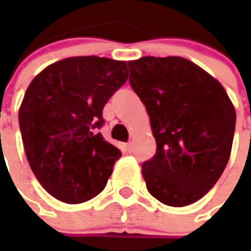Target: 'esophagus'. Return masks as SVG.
<instances>
[{
    "instance_id": "obj_1",
    "label": "esophagus",
    "mask_w": 251,
    "mask_h": 251,
    "mask_svg": "<svg viewBox=\"0 0 251 251\" xmlns=\"http://www.w3.org/2000/svg\"><path fill=\"white\" fill-rule=\"evenodd\" d=\"M126 150L128 151V152H131V151H132V144H131V142L126 144Z\"/></svg>"
}]
</instances>
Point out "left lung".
Returning a JSON list of instances; mask_svg holds the SVG:
<instances>
[{"label": "left lung", "instance_id": "1", "mask_svg": "<svg viewBox=\"0 0 251 251\" xmlns=\"http://www.w3.org/2000/svg\"><path fill=\"white\" fill-rule=\"evenodd\" d=\"M128 67L156 141V153L142 165L147 188L165 205H190L226 168L236 124L233 103L218 79L187 58L147 55Z\"/></svg>", "mask_w": 251, "mask_h": 251}]
</instances>
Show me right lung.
<instances>
[{
  "label": "right lung",
  "mask_w": 251,
  "mask_h": 251,
  "mask_svg": "<svg viewBox=\"0 0 251 251\" xmlns=\"http://www.w3.org/2000/svg\"><path fill=\"white\" fill-rule=\"evenodd\" d=\"M127 78L126 61L81 55L50 64L29 83L19 127L30 169L50 196L81 204L106 187L121 152L95 128Z\"/></svg>",
  "instance_id": "1"
}]
</instances>
